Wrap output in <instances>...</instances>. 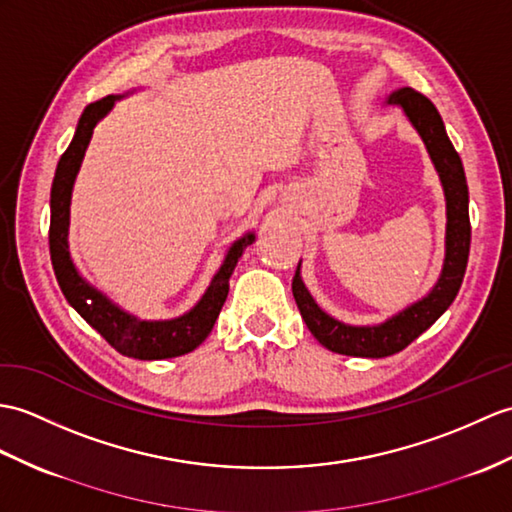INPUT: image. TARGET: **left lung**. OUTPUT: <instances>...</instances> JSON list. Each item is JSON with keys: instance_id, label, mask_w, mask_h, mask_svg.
Returning a JSON list of instances; mask_svg holds the SVG:
<instances>
[{"instance_id": "obj_1", "label": "left lung", "mask_w": 512, "mask_h": 512, "mask_svg": "<svg viewBox=\"0 0 512 512\" xmlns=\"http://www.w3.org/2000/svg\"><path fill=\"white\" fill-rule=\"evenodd\" d=\"M386 104L401 106V111L406 113L410 124L417 128L427 152H430L434 168L438 176H441L447 202L445 264L436 285L421 301L406 307L397 316L388 318L382 325L353 327L340 323V320L331 318L327 312L320 310L301 279L299 261L292 279V294L307 329L312 331V336L325 349L342 355H355V358H386V355L399 353L414 338H419L425 329H430L456 299L462 277H465L467 270L471 246L469 189L465 168H462L456 148L451 146L436 106L423 93L410 87L392 91Z\"/></svg>"}]
</instances>
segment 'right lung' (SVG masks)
Returning <instances> with one entry per match:
<instances>
[{
  "label": "right lung",
  "mask_w": 512,
  "mask_h": 512,
  "mask_svg": "<svg viewBox=\"0 0 512 512\" xmlns=\"http://www.w3.org/2000/svg\"><path fill=\"white\" fill-rule=\"evenodd\" d=\"M115 100H120V95H106V98L89 104L82 111L74 139H71V144L56 165L50 194V255L54 275L58 285H61L67 303L115 351L135 360L178 358V355L194 351L211 334L213 323H216L222 305L227 301L229 279L237 266V259L242 257L246 246L255 242V233H246L231 244L227 257H224L220 270L211 279L202 299L187 314L172 320H141L124 312L122 307H117L102 292H98L93 285L82 279L74 261H71L67 242L71 189H74L80 163L85 159V150L91 141L93 128L113 109Z\"/></svg>",
  "instance_id": "right-lung-1"
}]
</instances>
